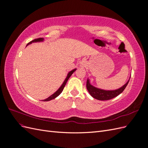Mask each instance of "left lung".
Instances as JSON below:
<instances>
[{
	"mask_svg": "<svg viewBox=\"0 0 148 148\" xmlns=\"http://www.w3.org/2000/svg\"><path fill=\"white\" fill-rule=\"evenodd\" d=\"M129 81L130 79L122 87H121L118 89H116V90L106 91L92 86L90 83H89V79H88L86 82V88L89 94H90L92 97L95 98V99L101 101L109 100L119 96L120 93H122L124 91L125 88L127 87Z\"/></svg>",
	"mask_w": 148,
	"mask_h": 148,
	"instance_id": "obj_1",
	"label": "left lung"
}]
</instances>
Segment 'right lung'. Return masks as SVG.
I'll return each mask as SVG.
<instances>
[{
	"label": "right lung",
	"mask_w": 148,
	"mask_h": 148,
	"mask_svg": "<svg viewBox=\"0 0 148 148\" xmlns=\"http://www.w3.org/2000/svg\"><path fill=\"white\" fill-rule=\"evenodd\" d=\"M44 40V39L42 38H37V39H34V40H33V41H31V42H29L28 44H27V46L28 45V44H31V43H32V42H39V41H42ZM77 70V69H74V70H71V71H70V72L69 73V74H68V75H67V77H66V79H65V81H64V82L63 83V84H62V86L60 87V88L58 89V90L55 92V93H53L52 95H51V96H49L48 98H47V99H44V100H42V101H51V100H52V99H55L56 97H57L58 96H59L60 94L62 92V91H63V89H64V87H65V84H66V82H67V81H68L69 80V78L71 77V75H72V73L74 72V71Z\"/></svg>",
	"instance_id": "obj_1"
}]
</instances>
